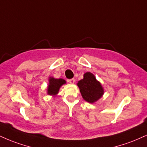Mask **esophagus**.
<instances>
[{
	"instance_id": "34e87169",
	"label": "esophagus",
	"mask_w": 147,
	"mask_h": 147,
	"mask_svg": "<svg viewBox=\"0 0 147 147\" xmlns=\"http://www.w3.org/2000/svg\"><path fill=\"white\" fill-rule=\"evenodd\" d=\"M75 79H69L68 80V82L70 83V84H73L74 83H75Z\"/></svg>"
}]
</instances>
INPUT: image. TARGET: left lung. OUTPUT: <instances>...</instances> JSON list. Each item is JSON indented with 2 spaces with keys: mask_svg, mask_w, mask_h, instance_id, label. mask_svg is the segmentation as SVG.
Segmentation results:
<instances>
[{
  "mask_svg": "<svg viewBox=\"0 0 147 147\" xmlns=\"http://www.w3.org/2000/svg\"><path fill=\"white\" fill-rule=\"evenodd\" d=\"M83 98L90 103L98 100L104 94V89L96 77L90 72L84 75V79L77 84Z\"/></svg>",
  "mask_w": 147,
  "mask_h": 147,
  "instance_id": "8db88e82",
  "label": "left lung"
}]
</instances>
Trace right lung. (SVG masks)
<instances>
[{
	"label": "right lung",
	"instance_id": "add662e5",
	"mask_svg": "<svg viewBox=\"0 0 147 147\" xmlns=\"http://www.w3.org/2000/svg\"><path fill=\"white\" fill-rule=\"evenodd\" d=\"M66 84V81L63 79H55L53 77H49L47 92L51 96H56L59 93L60 88Z\"/></svg>",
	"mask_w": 147,
	"mask_h": 147
}]
</instances>
